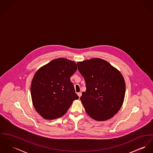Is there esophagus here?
Listing matches in <instances>:
<instances>
[{"label":"esophagus","mask_w":153,"mask_h":153,"mask_svg":"<svg viewBox=\"0 0 153 153\" xmlns=\"http://www.w3.org/2000/svg\"><path fill=\"white\" fill-rule=\"evenodd\" d=\"M77 95H78L79 97H80L82 96V93H80H80H77Z\"/></svg>","instance_id":"1"}]
</instances>
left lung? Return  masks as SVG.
I'll return each instance as SVG.
<instances>
[{
  "label": "left lung",
  "mask_w": 153,
  "mask_h": 153,
  "mask_svg": "<svg viewBox=\"0 0 153 153\" xmlns=\"http://www.w3.org/2000/svg\"><path fill=\"white\" fill-rule=\"evenodd\" d=\"M77 64L85 82L86 90L80 100L86 113L97 121L112 118L125 98L126 86L122 74L100 58L85 60Z\"/></svg>",
  "instance_id": "obj_1"
}]
</instances>
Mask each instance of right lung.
Returning a JSON list of instances; mask_svg holds the SVG:
<instances>
[{"label":"right lung","mask_w":153,"mask_h":153,"mask_svg":"<svg viewBox=\"0 0 153 153\" xmlns=\"http://www.w3.org/2000/svg\"><path fill=\"white\" fill-rule=\"evenodd\" d=\"M77 69L74 61L57 58L36 71L31 95L35 110L42 118L52 120L62 117L73 101L79 99L70 79Z\"/></svg>","instance_id":"1"}]
</instances>
